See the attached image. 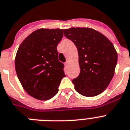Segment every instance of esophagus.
I'll return each instance as SVG.
<instances>
[{
	"instance_id": "34e87169",
	"label": "esophagus",
	"mask_w": 130,
	"mask_h": 130,
	"mask_svg": "<svg viewBox=\"0 0 130 130\" xmlns=\"http://www.w3.org/2000/svg\"><path fill=\"white\" fill-rule=\"evenodd\" d=\"M64 65H65V66H68V62H66L64 63Z\"/></svg>"
}]
</instances>
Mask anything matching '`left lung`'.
Returning a JSON list of instances; mask_svg holds the SVG:
<instances>
[{
	"instance_id": "left-lung-1",
	"label": "left lung",
	"mask_w": 130,
	"mask_h": 130,
	"mask_svg": "<svg viewBox=\"0 0 130 130\" xmlns=\"http://www.w3.org/2000/svg\"><path fill=\"white\" fill-rule=\"evenodd\" d=\"M63 31L77 48L80 73L72 80L74 88L85 97L99 95L115 74L118 60L115 46L105 35L92 28L72 27Z\"/></svg>"
}]
</instances>
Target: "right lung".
Returning a JSON list of instances; mask_svg holds the SVG:
<instances>
[{
  "instance_id": "add662e5",
  "label": "right lung",
  "mask_w": 130,
  "mask_h": 130,
  "mask_svg": "<svg viewBox=\"0 0 130 130\" xmlns=\"http://www.w3.org/2000/svg\"><path fill=\"white\" fill-rule=\"evenodd\" d=\"M62 37L60 29H39L19 46L15 72L24 90L36 99L46 101L56 95L66 76L56 48Z\"/></svg>"
}]
</instances>
